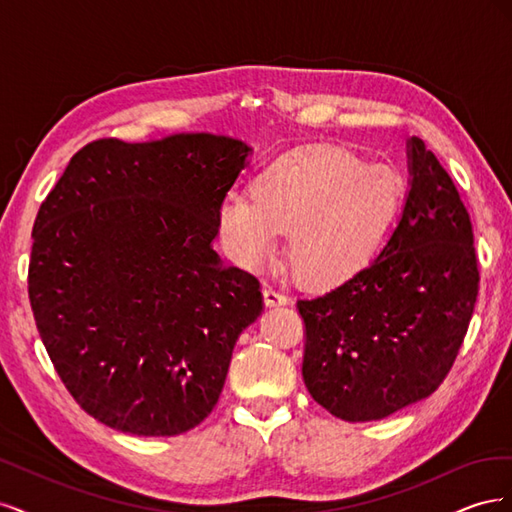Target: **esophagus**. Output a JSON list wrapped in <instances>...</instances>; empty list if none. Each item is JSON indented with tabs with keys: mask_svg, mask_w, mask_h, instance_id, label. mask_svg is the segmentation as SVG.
Here are the masks:
<instances>
[{
	"mask_svg": "<svg viewBox=\"0 0 512 512\" xmlns=\"http://www.w3.org/2000/svg\"><path fill=\"white\" fill-rule=\"evenodd\" d=\"M262 297H265V303L269 305V307H277V305H286L290 299H288V294L284 292V290H280V288H275V286H265L262 288Z\"/></svg>",
	"mask_w": 512,
	"mask_h": 512,
	"instance_id": "34e87169",
	"label": "esophagus"
}]
</instances>
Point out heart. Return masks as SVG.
I'll return each instance as SVG.
<instances>
[{
	"label": "heart",
	"instance_id": "obj_1",
	"mask_svg": "<svg viewBox=\"0 0 512 512\" xmlns=\"http://www.w3.org/2000/svg\"><path fill=\"white\" fill-rule=\"evenodd\" d=\"M220 207V230L239 265L256 269L288 230V256L305 282L337 286L361 273L389 241L404 181L384 160L342 145L286 149L262 164Z\"/></svg>",
	"mask_w": 512,
	"mask_h": 512
}]
</instances>
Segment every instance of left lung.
Returning <instances> with one entry per match:
<instances>
[{
  "label": "left lung",
  "instance_id": "1",
  "mask_svg": "<svg viewBox=\"0 0 512 512\" xmlns=\"http://www.w3.org/2000/svg\"><path fill=\"white\" fill-rule=\"evenodd\" d=\"M410 190L382 252L322 297L297 301L309 395L350 423L380 421L438 389L478 294L472 222L453 179L418 136Z\"/></svg>",
  "mask_w": 512,
  "mask_h": 512
}]
</instances>
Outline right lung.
<instances>
[{
    "mask_svg": "<svg viewBox=\"0 0 512 512\" xmlns=\"http://www.w3.org/2000/svg\"><path fill=\"white\" fill-rule=\"evenodd\" d=\"M250 153L209 132L100 138L42 203L29 301L61 382L100 423L179 436L218 404L237 339L262 314L256 277L213 250Z\"/></svg>",
    "mask_w": 512,
    "mask_h": 512,
    "instance_id": "1",
    "label": "right lung"
}]
</instances>
